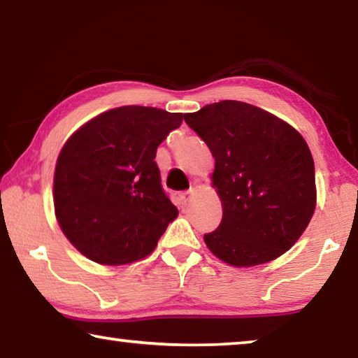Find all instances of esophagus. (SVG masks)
Returning <instances> with one entry per match:
<instances>
[{"mask_svg": "<svg viewBox=\"0 0 358 358\" xmlns=\"http://www.w3.org/2000/svg\"><path fill=\"white\" fill-rule=\"evenodd\" d=\"M192 194H194V191H192V189H189V191H185V192H180V194H178L180 202H181V203H187V202H189V199L192 197Z\"/></svg>", "mask_w": 358, "mask_h": 358, "instance_id": "esophagus-1", "label": "esophagus"}]
</instances>
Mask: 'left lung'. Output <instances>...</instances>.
<instances>
[{
	"instance_id": "left-lung-1",
	"label": "left lung",
	"mask_w": 358,
	"mask_h": 358,
	"mask_svg": "<svg viewBox=\"0 0 358 358\" xmlns=\"http://www.w3.org/2000/svg\"><path fill=\"white\" fill-rule=\"evenodd\" d=\"M215 157L211 181L222 203L220 227L203 235L222 262L275 260L301 237L316 208L314 161L305 138L256 106L221 101L185 113Z\"/></svg>"
}]
</instances>
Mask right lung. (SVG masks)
Masks as SVG:
<instances>
[{
  "label": "right lung",
  "mask_w": 358,
  "mask_h": 358,
  "mask_svg": "<svg viewBox=\"0 0 358 358\" xmlns=\"http://www.w3.org/2000/svg\"><path fill=\"white\" fill-rule=\"evenodd\" d=\"M183 113L124 106L98 115L59 151L53 203L59 227L85 257L124 265L147 257L178 216L161 186L159 143Z\"/></svg>",
  "instance_id": "1"
}]
</instances>
